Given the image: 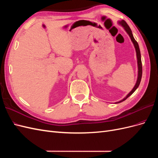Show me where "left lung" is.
Segmentation results:
<instances>
[{
    "mask_svg": "<svg viewBox=\"0 0 158 158\" xmlns=\"http://www.w3.org/2000/svg\"><path fill=\"white\" fill-rule=\"evenodd\" d=\"M120 24L124 27V29L125 30V31H127V33L128 34V35L130 36L131 41H132L134 45H135V49H136V56H137V62H138V79L136 81V83L135 85V87L133 88V89H132L131 92L129 93L127 96L124 98L123 99L121 100L120 102H117V103H121L123 101H125V99H127L129 96H131V95L135 92V90L138 88V87L139 86L140 83V81H141V78H142V60H141V55H140V49H139V46H138V44L137 41L135 40V38L133 37L132 35V31L131 30L130 27L128 26V25L127 23V22L125 20H122L121 22H118Z\"/></svg>",
    "mask_w": 158,
    "mask_h": 158,
    "instance_id": "1",
    "label": "left lung"
}]
</instances>
